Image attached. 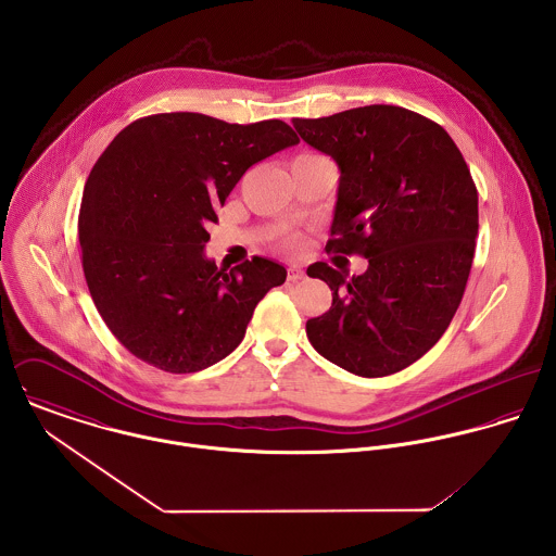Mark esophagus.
Instances as JSON below:
<instances>
[{
	"instance_id": "esophagus-1",
	"label": "esophagus",
	"mask_w": 556,
	"mask_h": 556,
	"mask_svg": "<svg viewBox=\"0 0 556 556\" xmlns=\"http://www.w3.org/2000/svg\"><path fill=\"white\" fill-rule=\"evenodd\" d=\"M304 276V269L302 267H298V265H293V267H289V280L291 282H295V280H300Z\"/></svg>"
}]
</instances>
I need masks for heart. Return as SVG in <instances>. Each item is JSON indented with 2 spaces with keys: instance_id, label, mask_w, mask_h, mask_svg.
Segmentation results:
<instances>
[{
  "instance_id": "1",
  "label": "heart",
  "mask_w": 556,
  "mask_h": 556,
  "mask_svg": "<svg viewBox=\"0 0 556 556\" xmlns=\"http://www.w3.org/2000/svg\"><path fill=\"white\" fill-rule=\"evenodd\" d=\"M304 156H315V154H304ZM298 243H300L298 239H293V241H291V245H298Z\"/></svg>"
}]
</instances>
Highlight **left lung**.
Instances as JSON below:
<instances>
[{
    "mask_svg": "<svg viewBox=\"0 0 556 556\" xmlns=\"http://www.w3.org/2000/svg\"><path fill=\"white\" fill-rule=\"evenodd\" d=\"M340 168L325 250L368 258L362 276L308 267L331 308L306 323L311 344L357 377H388L428 353L456 315L476 254L477 188L452 137L392 104L293 119Z\"/></svg>",
    "mask_w": 556,
    "mask_h": 556,
    "instance_id": "obj_1",
    "label": "left lung"
}]
</instances>
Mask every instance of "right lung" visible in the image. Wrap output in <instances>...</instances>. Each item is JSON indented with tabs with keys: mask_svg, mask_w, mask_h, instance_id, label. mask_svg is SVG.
<instances>
[{
	"mask_svg": "<svg viewBox=\"0 0 556 556\" xmlns=\"http://www.w3.org/2000/svg\"><path fill=\"white\" fill-rule=\"evenodd\" d=\"M295 143L280 119L241 126L201 113L141 117L109 143L83 190V274L135 357L186 375L238 349L287 269L263 256L218 269L203 252L207 227L252 164Z\"/></svg>",
	"mask_w": 556,
	"mask_h": 556,
	"instance_id": "right-lung-1",
	"label": "right lung"
}]
</instances>
